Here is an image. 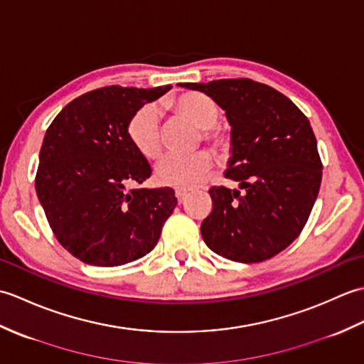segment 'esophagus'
Masks as SVG:
<instances>
[{
	"mask_svg": "<svg viewBox=\"0 0 364 364\" xmlns=\"http://www.w3.org/2000/svg\"><path fill=\"white\" fill-rule=\"evenodd\" d=\"M175 196H176V198H178V202H183L184 198H186V196H188V189H176L175 191Z\"/></svg>",
	"mask_w": 364,
	"mask_h": 364,
	"instance_id": "34e87169",
	"label": "esophagus"
}]
</instances>
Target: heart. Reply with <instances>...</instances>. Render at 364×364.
Instances as JSON below:
<instances>
[{"label": "heart", "instance_id": "heart-1", "mask_svg": "<svg viewBox=\"0 0 364 364\" xmlns=\"http://www.w3.org/2000/svg\"><path fill=\"white\" fill-rule=\"evenodd\" d=\"M168 106L181 117L202 129V139L218 150H227L230 136L218 125L220 106L210 95L202 92H184L170 100ZM127 136L134 150L146 159H154L162 150L161 111L156 105H145L137 109L128 122ZM211 153L197 151L192 154L168 153L162 156L154 168V178L159 184L173 188H192L203 180L213 168Z\"/></svg>", "mask_w": 364, "mask_h": 364}]
</instances>
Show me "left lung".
<instances>
[{"label":"left lung","mask_w":364,"mask_h":364,"mask_svg":"<svg viewBox=\"0 0 364 364\" xmlns=\"http://www.w3.org/2000/svg\"><path fill=\"white\" fill-rule=\"evenodd\" d=\"M180 86L203 92L225 111V176L244 189H210L213 211L200 227L205 244L237 262L275 257L304 230L319 194L322 162L310 122L288 97L249 78Z\"/></svg>","instance_id":"obj_1"}]
</instances>
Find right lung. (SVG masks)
Here are the masks:
<instances>
[{
	"label": "right lung",
	"instance_id": "1",
	"mask_svg": "<svg viewBox=\"0 0 364 364\" xmlns=\"http://www.w3.org/2000/svg\"><path fill=\"white\" fill-rule=\"evenodd\" d=\"M172 86H107L60 111L38 154L36 192L60 245L92 266L145 257L176 206L172 188H139L151 167L131 145L128 122Z\"/></svg>",
	"mask_w": 364,
	"mask_h": 364
}]
</instances>
